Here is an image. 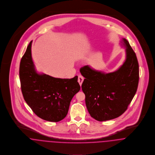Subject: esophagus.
<instances>
[{
    "instance_id": "esophagus-1",
    "label": "esophagus",
    "mask_w": 155,
    "mask_h": 155,
    "mask_svg": "<svg viewBox=\"0 0 155 155\" xmlns=\"http://www.w3.org/2000/svg\"><path fill=\"white\" fill-rule=\"evenodd\" d=\"M83 80H84V78L81 75H79L78 76V82H79V83L81 86V84H82V83L83 81Z\"/></svg>"
}]
</instances>
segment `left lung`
I'll list each match as a JSON object with an SVG mask.
<instances>
[{"instance_id":"obj_1","label":"left lung","mask_w":155,"mask_h":155,"mask_svg":"<svg viewBox=\"0 0 155 155\" xmlns=\"http://www.w3.org/2000/svg\"><path fill=\"white\" fill-rule=\"evenodd\" d=\"M126 59L113 72L105 74L86 65L81 68L85 78L81 89L91 117L98 121L116 118L128 108L139 83V64L136 54L128 41L122 38Z\"/></svg>"}]
</instances>
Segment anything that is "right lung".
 Returning a JSON list of instances; mask_svg holds the SVG:
<instances>
[{"instance_id": "add662e5", "label": "right lung", "mask_w": 155, "mask_h": 155, "mask_svg": "<svg viewBox=\"0 0 155 155\" xmlns=\"http://www.w3.org/2000/svg\"><path fill=\"white\" fill-rule=\"evenodd\" d=\"M32 41L21 59L19 76L21 92L27 104L38 117L58 122L68 114L70 103L80 90L78 76L60 79L38 74L31 57Z\"/></svg>"}]
</instances>
